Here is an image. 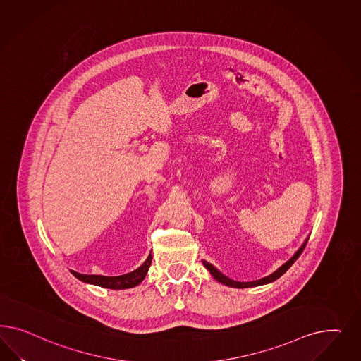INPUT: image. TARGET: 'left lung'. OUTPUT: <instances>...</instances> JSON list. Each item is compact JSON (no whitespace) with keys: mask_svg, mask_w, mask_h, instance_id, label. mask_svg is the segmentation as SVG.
<instances>
[{"mask_svg":"<svg viewBox=\"0 0 361 361\" xmlns=\"http://www.w3.org/2000/svg\"><path fill=\"white\" fill-rule=\"evenodd\" d=\"M310 237H307L306 240L303 242V245L296 250L295 254L287 261V262L283 263L279 269H276L273 274H270V275H267V276H264L262 279H258V281H252V282H237V281H233V279H230L228 278L226 275H224V274L219 271L217 267H214L212 263L207 262V261H204L202 259V263H204V266L208 269L209 273L212 274V276L219 282V283L225 284V286H228V287H234V288H247V287H257V286H262V284L271 283L274 281H276L278 278H281L282 275H283L291 266H293V263L295 262L296 259L299 258V255L302 254L303 252V249L306 247L307 240H308Z\"/></svg>","mask_w":361,"mask_h":361,"instance_id":"8db88e82","label":"left lung"}]
</instances>
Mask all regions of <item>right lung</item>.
I'll return each mask as SVG.
<instances>
[{
  "label": "right lung",
  "instance_id": "1",
  "mask_svg": "<svg viewBox=\"0 0 361 361\" xmlns=\"http://www.w3.org/2000/svg\"><path fill=\"white\" fill-rule=\"evenodd\" d=\"M151 263H152V254H149L147 257V259L144 261L140 267H137L136 270H133L131 273L119 275V276L85 275V274H79L77 271H71V273L79 281H82L85 283L95 284V286H99V287L111 288V290H124V288L136 287L137 284L142 283V279L145 278V275L148 273V269H149Z\"/></svg>",
  "mask_w": 361,
  "mask_h": 361
}]
</instances>
